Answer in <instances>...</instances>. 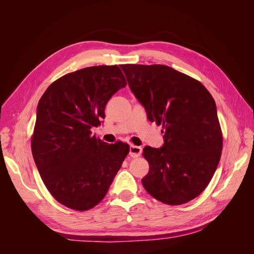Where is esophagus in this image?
Wrapping results in <instances>:
<instances>
[{
  "label": "esophagus",
  "mask_w": 254,
  "mask_h": 254,
  "mask_svg": "<svg viewBox=\"0 0 254 254\" xmlns=\"http://www.w3.org/2000/svg\"><path fill=\"white\" fill-rule=\"evenodd\" d=\"M141 153H142V147H140V146H135V145H130V147H129L130 157L137 158L141 156Z\"/></svg>",
  "instance_id": "esophagus-1"
}]
</instances>
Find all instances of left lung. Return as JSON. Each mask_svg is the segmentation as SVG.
I'll return each instance as SVG.
<instances>
[{"label": "left lung", "mask_w": 254, "mask_h": 254, "mask_svg": "<svg viewBox=\"0 0 254 254\" xmlns=\"http://www.w3.org/2000/svg\"><path fill=\"white\" fill-rule=\"evenodd\" d=\"M129 88L150 122L162 125L164 144L145 146V190L165 204L200 195L219 163L222 135L216 104L201 82L162 64H122Z\"/></svg>", "instance_id": "8db88e82"}]
</instances>
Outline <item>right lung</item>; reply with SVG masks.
<instances>
[{
	"label": "right lung",
	"instance_id": "1",
	"mask_svg": "<svg viewBox=\"0 0 254 254\" xmlns=\"http://www.w3.org/2000/svg\"><path fill=\"white\" fill-rule=\"evenodd\" d=\"M126 84L118 65L84 67L54 81L38 103L33 157L52 196L70 209L101 202L127 156L128 144H107L91 132Z\"/></svg>",
	"mask_w": 254,
	"mask_h": 254
}]
</instances>
